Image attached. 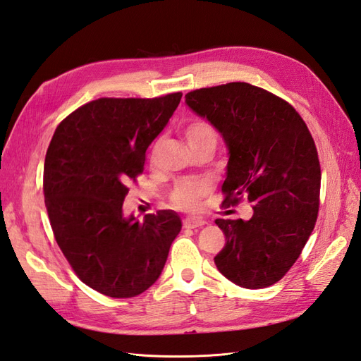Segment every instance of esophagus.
Listing matches in <instances>:
<instances>
[{"label": "esophagus", "mask_w": 361, "mask_h": 361, "mask_svg": "<svg viewBox=\"0 0 361 361\" xmlns=\"http://www.w3.org/2000/svg\"><path fill=\"white\" fill-rule=\"evenodd\" d=\"M204 223H206V221L201 219V218H184L183 219L184 228H197V227L204 226Z\"/></svg>", "instance_id": "obj_1"}]
</instances>
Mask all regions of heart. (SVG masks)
I'll return each mask as SVG.
<instances>
[{
	"label": "heart",
	"mask_w": 361,
	"mask_h": 361,
	"mask_svg": "<svg viewBox=\"0 0 361 361\" xmlns=\"http://www.w3.org/2000/svg\"><path fill=\"white\" fill-rule=\"evenodd\" d=\"M184 135L190 147L198 146L207 142H216V133L214 126H212L206 120H193L186 129H184ZM207 184L202 181H180L177 186L173 188L171 193V200L177 207L181 209H193L197 206V201L207 192Z\"/></svg>",
	"instance_id": "heart-1"
}]
</instances>
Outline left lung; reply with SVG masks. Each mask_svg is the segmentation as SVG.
<instances>
[{
    "instance_id": "left-lung-1",
    "label": "left lung",
    "mask_w": 361,
    "mask_h": 361,
    "mask_svg": "<svg viewBox=\"0 0 361 361\" xmlns=\"http://www.w3.org/2000/svg\"><path fill=\"white\" fill-rule=\"evenodd\" d=\"M186 105L226 143L224 202L245 198L253 207L247 221H215L226 236L216 269L243 288L270 286L316 226L320 164L308 128L290 104L245 82L190 91Z\"/></svg>"
}]
</instances>
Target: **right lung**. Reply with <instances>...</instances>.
Listing matches in <instances>:
<instances>
[{"label": "right lung", "instance_id": "right-lung-1", "mask_svg": "<svg viewBox=\"0 0 361 361\" xmlns=\"http://www.w3.org/2000/svg\"><path fill=\"white\" fill-rule=\"evenodd\" d=\"M181 92L155 99H97L56 128L44 163V198L54 238L90 288L116 299L159 279L181 230L173 210L138 221L123 214L126 184L168 125Z\"/></svg>", "mask_w": 361, "mask_h": 361}]
</instances>
